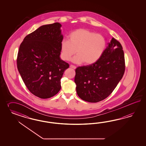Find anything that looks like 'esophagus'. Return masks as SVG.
<instances>
[{
	"mask_svg": "<svg viewBox=\"0 0 146 146\" xmlns=\"http://www.w3.org/2000/svg\"><path fill=\"white\" fill-rule=\"evenodd\" d=\"M70 67L73 68V69H75V68H76V66H75L74 65H70Z\"/></svg>",
	"mask_w": 146,
	"mask_h": 146,
	"instance_id": "34e87169",
	"label": "esophagus"
}]
</instances>
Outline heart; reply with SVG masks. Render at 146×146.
Listing matches in <instances>:
<instances>
[{
  "label": "heart",
  "instance_id": "b5f03b06",
  "mask_svg": "<svg viewBox=\"0 0 146 146\" xmlns=\"http://www.w3.org/2000/svg\"><path fill=\"white\" fill-rule=\"evenodd\" d=\"M107 42L104 36L86 29H78L71 32L68 40L60 43V56L64 60L73 59L75 63L91 65L98 61L106 50Z\"/></svg>",
  "mask_w": 146,
  "mask_h": 146
}]
</instances>
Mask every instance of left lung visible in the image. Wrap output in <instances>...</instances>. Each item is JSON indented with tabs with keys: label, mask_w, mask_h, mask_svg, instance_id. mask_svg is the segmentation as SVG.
Returning <instances> with one entry per match:
<instances>
[{
	"label": "left lung",
	"mask_w": 146,
	"mask_h": 146,
	"mask_svg": "<svg viewBox=\"0 0 146 146\" xmlns=\"http://www.w3.org/2000/svg\"><path fill=\"white\" fill-rule=\"evenodd\" d=\"M125 70L123 47L119 41L112 38L98 61L75 70L74 82L78 95L87 102L101 101L112 93Z\"/></svg>",
	"instance_id": "obj_1"
}]
</instances>
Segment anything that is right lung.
Masks as SVG:
<instances>
[{
	"mask_svg": "<svg viewBox=\"0 0 146 146\" xmlns=\"http://www.w3.org/2000/svg\"><path fill=\"white\" fill-rule=\"evenodd\" d=\"M61 27L58 22L40 27L20 45L18 71L30 92L40 98H50L59 92L60 79L69 67L59 57L63 39Z\"/></svg>",
	"mask_w": 146,
	"mask_h": 146,
	"instance_id": "1",
	"label": "right lung"
}]
</instances>
